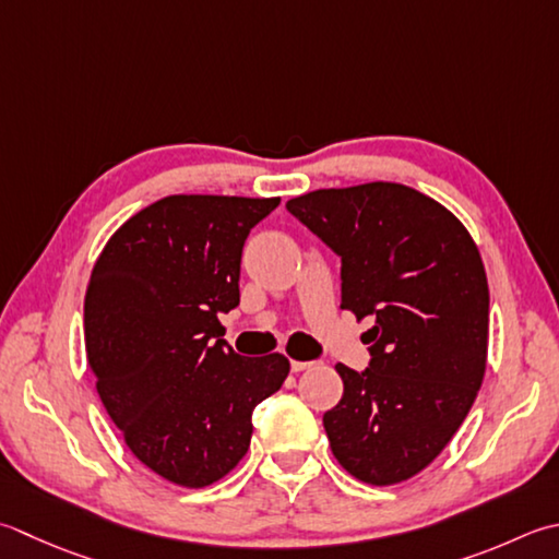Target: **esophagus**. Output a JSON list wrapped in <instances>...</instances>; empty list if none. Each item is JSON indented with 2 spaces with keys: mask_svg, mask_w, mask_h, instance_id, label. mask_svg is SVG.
Listing matches in <instances>:
<instances>
[{
  "mask_svg": "<svg viewBox=\"0 0 559 559\" xmlns=\"http://www.w3.org/2000/svg\"><path fill=\"white\" fill-rule=\"evenodd\" d=\"M310 366H314V360H290V370H293V373H300V370H308Z\"/></svg>",
  "mask_w": 559,
  "mask_h": 559,
  "instance_id": "34e87169",
  "label": "esophagus"
}]
</instances>
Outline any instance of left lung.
<instances>
[{
  "mask_svg": "<svg viewBox=\"0 0 559 559\" xmlns=\"http://www.w3.org/2000/svg\"><path fill=\"white\" fill-rule=\"evenodd\" d=\"M286 207L342 259V308L373 317L368 368L336 364L344 395L322 419L332 453L360 483H404L453 439L483 385V259L451 211L402 183L320 189Z\"/></svg>",
  "mask_w": 559,
  "mask_h": 559,
  "instance_id": "left-lung-1",
  "label": "left lung"
}]
</instances>
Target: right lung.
Here are the masks:
<instances>
[{
    "label": "right lung",
    "instance_id": "right-lung-1",
    "mask_svg": "<svg viewBox=\"0 0 559 559\" xmlns=\"http://www.w3.org/2000/svg\"><path fill=\"white\" fill-rule=\"evenodd\" d=\"M281 199L167 195L108 239L84 298L96 392L130 451L181 487L242 461L251 414L288 378L286 356L247 358L225 342L251 227Z\"/></svg>",
    "mask_w": 559,
    "mask_h": 559
}]
</instances>
